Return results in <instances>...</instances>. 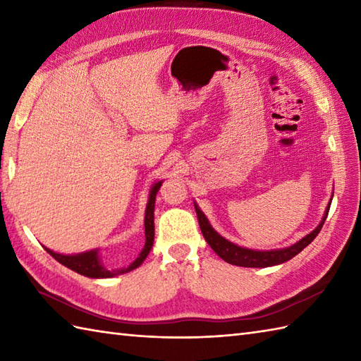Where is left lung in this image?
Listing matches in <instances>:
<instances>
[{
  "label": "left lung",
  "mask_w": 361,
  "mask_h": 361,
  "mask_svg": "<svg viewBox=\"0 0 361 361\" xmlns=\"http://www.w3.org/2000/svg\"><path fill=\"white\" fill-rule=\"evenodd\" d=\"M331 203H332V198L327 204L324 216H323V219H321L319 225L313 229L312 233L302 237V239H299L296 243L290 245V247L279 248V250H267V251L243 248V247H239V245L229 242L228 239H225L224 235H220L216 229L211 226L209 220L206 219L203 211L198 208V204L195 202H194V206H195L198 225H200L204 240L209 243V247L216 251L217 256H220L225 260V262L231 264V265L248 267V268H265V267H273V265H279V264L287 262V260H290L291 257L299 255V252L307 247L309 243H312V240L315 239L318 233L321 231V228H323V225H324L327 214H329V208H331Z\"/></svg>",
  "instance_id": "left-lung-1"
}]
</instances>
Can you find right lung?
Here are the masks:
<instances>
[{"instance_id": "add662e5", "label": "right lung", "mask_w": 361, "mask_h": 361, "mask_svg": "<svg viewBox=\"0 0 361 361\" xmlns=\"http://www.w3.org/2000/svg\"><path fill=\"white\" fill-rule=\"evenodd\" d=\"M163 185V181H158L152 186L149 192V200L147 206H145V216H144V228H145V243L141 250L140 255L133 260L132 264L124 268H118V270H110V268L104 267L101 256H99V250H90L85 252H78V255H62V252H56L49 248L44 250L49 252V255L60 262L62 265L68 267L70 270L79 273L82 276H87V278L93 279H102V278H114V276L124 274L135 270V268L140 267L145 257L149 256V252L153 247V237H155V224H153V211H155V198L158 190Z\"/></svg>"}]
</instances>
